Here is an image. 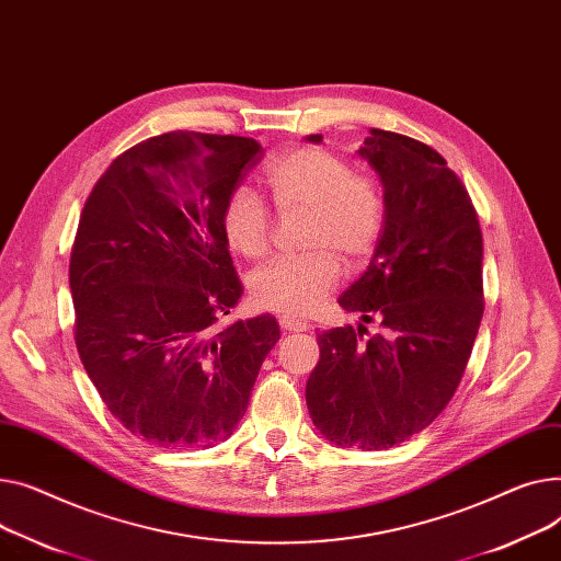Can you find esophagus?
I'll use <instances>...</instances> for the list:
<instances>
[{"mask_svg":"<svg viewBox=\"0 0 561 561\" xmlns=\"http://www.w3.org/2000/svg\"><path fill=\"white\" fill-rule=\"evenodd\" d=\"M278 323H280L283 331H287V333H301V331H308V325H310L306 319L291 317V314H280Z\"/></svg>","mask_w":561,"mask_h":561,"instance_id":"34e87169","label":"esophagus"}]
</instances>
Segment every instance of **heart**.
Masks as SVG:
<instances>
[{"label":"heart","mask_w":561,"mask_h":561,"mask_svg":"<svg viewBox=\"0 0 561 561\" xmlns=\"http://www.w3.org/2000/svg\"><path fill=\"white\" fill-rule=\"evenodd\" d=\"M265 183L280 215L306 213L301 255L278 257L249 278L257 308L310 314L342 278V260L359 267L374 255L387 221V199L376 176L321 147H299L265 164ZM219 226L226 244L244 257L270 251L274 217L265 202L238 185L226 194Z\"/></svg>","instance_id":"obj_1"}]
</instances>
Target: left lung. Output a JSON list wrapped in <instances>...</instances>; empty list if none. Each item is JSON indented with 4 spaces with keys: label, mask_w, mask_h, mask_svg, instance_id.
<instances>
[{
    "label": "left lung",
    "mask_w": 561,
    "mask_h": 561,
    "mask_svg": "<svg viewBox=\"0 0 561 561\" xmlns=\"http://www.w3.org/2000/svg\"><path fill=\"white\" fill-rule=\"evenodd\" d=\"M369 134L359 156L380 176L387 221L340 306L379 333L364 323L319 333L306 403L328 442L382 450L431 425L465 376L484 312L482 230L442 153L393 130Z\"/></svg>",
    "instance_id": "8db88e82"
}]
</instances>
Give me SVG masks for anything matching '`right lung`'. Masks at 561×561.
<instances>
[{"instance_id":"obj_1","label":"right lung","mask_w":561,"mask_h":561,"mask_svg":"<svg viewBox=\"0 0 561 561\" xmlns=\"http://www.w3.org/2000/svg\"><path fill=\"white\" fill-rule=\"evenodd\" d=\"M262 153L240 136H153L111 162L81 210L77 351L111 414L153 446L233 435L280 340L272 314L219 325L244 291L219 213Z\"/></svg>"}]
</instances>
